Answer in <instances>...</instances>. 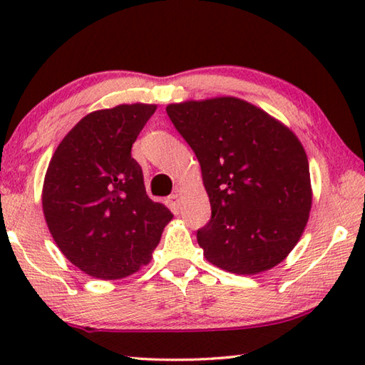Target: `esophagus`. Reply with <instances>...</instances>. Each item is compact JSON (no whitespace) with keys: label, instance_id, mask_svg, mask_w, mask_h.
<instances>
[{"label":"esophagus","instance_id":"esophagus-1","mask_svg":"<svg viewBox=\"0 0 365 365\" xmlns=\"http://www.w3.org/2000/svg\"><path fill=\"white\" fill-rule=\"evenodd\" d=\"M169 202H170V207L174 209V211H177L178 206H180V195L178 193H174L169 196Z\"/></svg>","mask_w":365,"mask_h":365}]
</instances>
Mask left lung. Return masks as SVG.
I'll return each mask as SVG.
<instances>
[{
    "mask_svg": "<svg viewBox=\"0 0 365 365\" xmlns=\"http://www.w3.org/2000/svg\"><path fill=\"white\" fill-rule=\"evenodd\" d=\"M200 160L211 219L196 232L206 259L252 275L282 262L307 224L309 163L296 135L238 98L169 104Z\"/></svg>",
    "mask_w": 365,
    "mask_h": 365,
    "instance_id": "left-lung-1",
    "label": "left lung"
}]
</instances>
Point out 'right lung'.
Listing matches in <instances>:
<instances>
[{
	"mask_svg": "<svg viewBox=\"0 0 365 365\" xmlns=\"http://www.w3.org/2000/svg\"><path fill=\"white\" fill-rule=\"evenodd\" d=\"M154 104L85 115L61 141L43 185V212L58 248L85 274L122 279L150 262L174 217L146 195L132 145Z\"/></svg>",
	"mask_w": 365,
	"mask_h": 365,
	"instance_id": "add662e5",
	"label": "right lung"
}]
</instances>
